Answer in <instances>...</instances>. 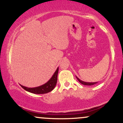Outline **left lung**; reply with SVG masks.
Segmentation results:
<instances>
[{"label":"left lung","instance_id":"8db88e82","mask_svg":"<svg viewBox=\"0 0 123 123\" xmlns=\"http://www.w3.org/2000/svg\"><path fill=\"white\" fill-rule=\"evenodd\" d=\"M76 78H77V79L78 80V81H79V82L81 83V84H83V85H86V86H92V85H94V84H97V83L98 82H94V83H90V82H85V81H82V80H80L78 78V77H77V76H76Z\"/></svg>","mask_w":123,"mask_h":123}]
</instances>
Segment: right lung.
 Wrapping results in <instances>:
<instances>
[{
	"instance_id": "1",
	"label": "right lung",
	"mask_w": 123,
	"mask_h": 123,
	"mask_svg": "<svg viewBox=\"0 0 123 123\" xmlns=\"http://www.w3.org/2000/svg\"><path fill=\"white\" fill-rule=\"evenodd\" d=\"M58 73V68L57 69L56 71L55 72L51 78L50 79L47 83L43 85L39 86V87H33V88H29V87H25L22 85L20 86L22 87L25 90L28 91V92L33 93V94H46L50 91H51L55 87L56 84L57 82V76Z\"/></svg>"
}]
</instances>
